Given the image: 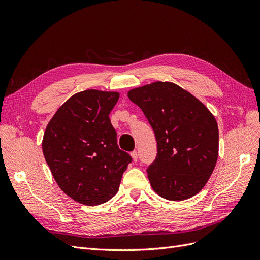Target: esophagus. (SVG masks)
Listing matches in <instances>:
<instances>
[{
	"mask_svg": "<svg viewBox=\"0 0 260 260\" xmlns=\"http://www.w3.org/2000/svg\"><path fill=\"white\" fill-rule=\"evenodd\" d=\"M130 155H131V157H132L133 161H137V160H138V152H137V151H133V152H131V153H130Z\"/></svg>",
	"mask_w": 260,
	"mask_h": 260,
	"instance_id": "obj_1",
	"label": "esophagus"
}]
</instances>
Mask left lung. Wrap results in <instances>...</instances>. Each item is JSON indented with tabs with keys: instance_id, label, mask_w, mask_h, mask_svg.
Wrapping results in <instances>:
<instances>
[{
	"instance_id": "1",
	"label": "left lung",
	"mask_w": 260,
	"mask_h": 260,
	"mask_svg": "<svg viewBox=\"0 0 260 260\" xmlns=\"http://www.w3.org/2000/svg\"><path fill=\"white\" fill-rule=\"evenodd\" d=\"M128 98L142 109L155 132L157 156L146 169L153 190L177 202L201 192L218 159L215 116L193 94L169 81L131 89Z\"/></svg>"
}]
</instances>
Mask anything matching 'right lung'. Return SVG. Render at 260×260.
<instances>
[{"instance_id": "1", "label": "right lung", "mask_w": 260, "mask_h": 260, "mask_svg": "<svg viewBox=\"0 0 260 260\" xmlns=\"http://www.w3.org/2000/svg\"><path fill=\"white\" fill-rule=\"evenodd\" d=\"M115 91L89 89L62 104L46 125L42 151L60 190L86 206L101 205L119 190L131 157L117 145L109 114Z\"/></svg>"}]
</instances>
